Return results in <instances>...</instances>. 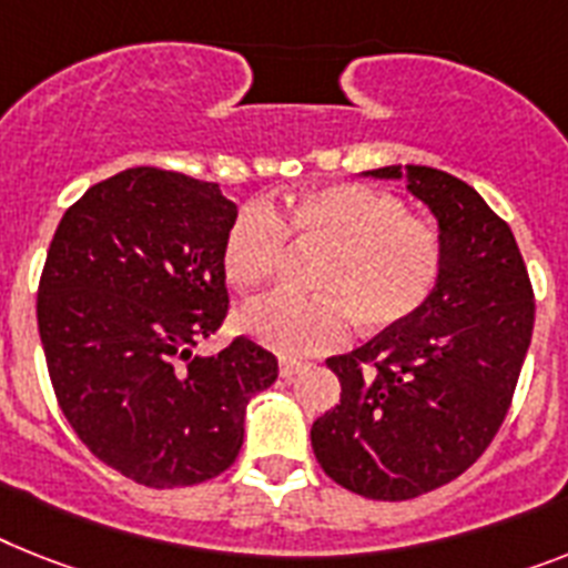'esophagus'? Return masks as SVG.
I'll use <instances>...</instances> for the list:
<instances>
[{"label":"esophagus","instance_id":"1","mask_svg":"<svg viewBox=\"0 0 568 568\" xmlns=\"http://www.w3.org/2000/svg\"><path fill=\"white\" fill-rule=\"evenodd\" d=\"M304 368H307V365L298 363V359H281V363H278V374L284 379H293L295 374H302Z\"/></svg>","mask_w":568,"mask_h":568}]
</instances>
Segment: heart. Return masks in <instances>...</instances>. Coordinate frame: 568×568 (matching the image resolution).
<instances>
[{"label": "heart", "mask_w": 568, "mask_h": 568, "mask_svg": "<svg viewBox=\"0 0 568 568\" xmlns=\"http://www.w3.org/2000/svg\"><path fill=\"white\" fill-rule=\"evenodd\" d=\"M287 234L325 246L313 264L316 295L273 293L246 307L243 331L281 357L339 348L351 316L365 331L406 325L424 311L444 275L442 232L386 194L365 185H325L293 196L278 211L243 205L223 241V273L241 293L278 275Z\"/></svg>", "instance_id": "obj_1"}]
</instances>
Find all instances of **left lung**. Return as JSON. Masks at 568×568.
Instances as JSON below:
<instances>
[{"instance_id": "obj_1", "label": "left lung", "mask_w": 568, "mask_h": 568, "mask_svg": "<svg viewBox=\"0 0 568 568\" xmlns=\"http://www.w3.org/2000/svg\"><path fill=\"white\" fill-rule=\"evenodd\" d=\"M368 176H406L429 205L444 275L406 325L327 359L342 395L311 442L336 485L403 503L458 479L499 433L531 345L534 290L510 226L467 182L426 165Z\"/></svg>"}]
</instances>
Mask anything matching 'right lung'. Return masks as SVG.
<instances>
[{
	"mask_svg": "<svg viewBox=\"0 0 568 568\" xmlns=\"http://www.w3.org/2000/svg\"><path fill=\"white\" fill-rule=\"evenodd\" d=\"M234 217L217 182L126 168L65 211L45 255L37 325L60 409L92 456L144 487L220 476L246 403L278 377L246 336L194 354L226 318Z\"/></svg>",
	"mask_w": 568,
	"mask_h": 568,
	"instance_id": "1",
	"label": "right lung"
}]
</instances>
